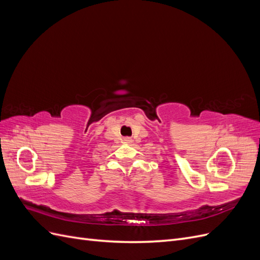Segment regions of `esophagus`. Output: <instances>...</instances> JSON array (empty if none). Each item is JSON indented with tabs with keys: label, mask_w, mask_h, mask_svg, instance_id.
<instances>
[{
	"label": "esophagus",
	"mask_w": 260,
	"mask_h": 260,
	"mask_svg": "<svg viewBox=\"0 0 260 260\" xmlns=\"http://www.w3.org/2000/svg\"><path fill=\"white\" fill-rule=\"evenodd\" d=\"M124 141H125V142H128V143H130V142H131V141H132V140H131V139H130V138H125V139H124Z\"/></svg>",
	"instance_id": "obj_1"
}]
</instances>
